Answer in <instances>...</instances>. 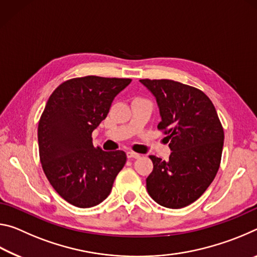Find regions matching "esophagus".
Wrapping results in <instances>:
<instances>
[{"instance_id":"obj_1","label":"esophagus","mask_w":257,"mask_h":257,"mask_svg":"<svg viewBox=\"0 0 257 257\" xmlns=\"http://www.w3.org/2000/svg\"><path fill=\"white\" fill-rule=\"evenodd\" d=\"M127 156L128 159H139L141 158V155L138 153H135V152H127Z\"/></svg>"}]
</instances>
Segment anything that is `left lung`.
Masks as SVG:
<instances>
[{
	"mask_svg": "<svg viewBox=\"0 0 257 257\" xmlns=\"http://www.w3.org/2000/svg\"><path fill=\"white\" fill-rule=\"evenodd\" d=\"M154 95L172 151L169 160L154 155L146 189L164 207L181 208L202 196L219 170L224 133L214 105L202 90L170 79H141Z\"/></svg>",
	"mask_w": 257,
	"mask_h": 257,
	"instance_id": "8db88e82",
	"label": "left lung"
}]
</instances>
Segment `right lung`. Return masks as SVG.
Wrapping results in <instances>:
<instances>
[{
    "label": "right lung",
    "instance_id": "1",
    "mask_svg": "<svg viewBox=\"0 0 257 257\" xmlns=\"http://www.w3.org/2000/svg\"><path fill=\"white\" fill-rule=\"evenodd\" d=\"M130 81L97 76L69 79L52 93L42 113L38 123L42 168L56 193L77 207L102 203L127 161L123 151L95 149L92 133Z\"/></svg>",
    "mask_w": 257,
    "mask_h": 257
}]
</instances>
